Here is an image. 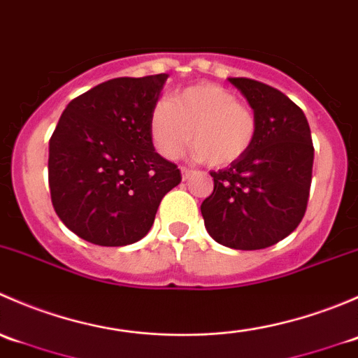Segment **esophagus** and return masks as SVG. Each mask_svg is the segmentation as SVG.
<instances>
[{"label":"esophagus","instance_id":"obj_1","mask_svg":"<svg viewBox=\"0 0 358 358\" xmlns=\"http://www.w3.org/2000/svg\"><path fill=\"white\" fill-rule=\"evenodd\" d=\"M180 171H182V178L183 180H187L190 175H192V169L185 168V166H182V168H180Z\"/></svg>","mask_w":358,"mask_h":358}]
</instances>
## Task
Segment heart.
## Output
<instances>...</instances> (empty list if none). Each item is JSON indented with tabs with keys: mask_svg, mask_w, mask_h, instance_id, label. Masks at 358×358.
<instances>
[{
	"mask_svg": "<svg viewBox=\"0 0 358 358\" xmlns=\"http://www.w3.org/2000/svg\"><path fill=\"white\" fill-rule=\"evenodd\" d=\"M258 121L248 103L230 90L202 83L162 100L150 117V136L162 157L178 159L192 136L194 156L229 166L251 149Z\"/></svg>",
	"mask_w": 358,
	"mask_h": 358,
	"instance_id": "1",
	"label": "heart"
}]
</instances>
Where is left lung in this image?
Returning <instances> with one entry per match:
<instances>
[{"instance_id":"obj_1","label":"left lung","mask_w":358,"mask_h":358,"mask_svg":"<svg viewBox=\"0 0 358 358\" xmlns=\"http://www.w3.org/2000/svg\"><path fill=\"white\" fill-rule=\"evenodd\" d=\"M229 81L248 99L258 129L243 157L211 171L215 189L201 213L216 243L255 251L282 241L305 216L313 143L305 114L282 92L248 78Z\"/></svg>"}]
</instances>
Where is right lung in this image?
Masks as SVG:
<instances>
[{"instance_id": "1", "label": "right lung", "mask_w": 358, "mask_h": 358, "mask_svg": "<svg viewBox=\"0 0 358 358\" xmlns=\"http://www.w3.org/2000/svg\"><path fill=\"white\" fill-rule=\"evenodd\" d=\"M168 74L115 78L69 102L50 138L53 208L69 230L96 246L147 236L161 199L182 182L154 149L150 117Z\"/></svg>"}]
</instances>
